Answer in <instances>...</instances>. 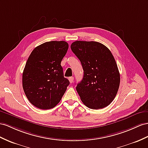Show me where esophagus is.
I'll return each mask as SVG.
<instances>
[{"mask_svg": "<svg viewBox=\"0 0 148 148\" xmlns=\"http://www.w3.org/2000/svg\"><path fill=\"white\" fill-rule=\"evenodd\" d=\"M69 81L71 83H73L74 81V77H69Z\"/></svg>", "mask_w": 148, "mask_h": 148, "instance_id": "esophagus-1", "label": "esophagus"}]
</instances>
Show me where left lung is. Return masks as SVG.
<instances>
[{"label": "left lung", "instance_id": "8db88e82", "mask_svg": "<svg viewBox=\"0 0 148 148\" xmlns=\"http://www.w3.org/2000/svg\"><path fill=\"white\" fill-rule=\"evenodd\" d=\"M71 48L84 70L82 80L76 86L82 103L92 109L108 106L115 98L120 84L119 72L111 52L95 41L77 40Z\"/></svg>", "mask_w": 148, "mask_h": 148}]
</instances>
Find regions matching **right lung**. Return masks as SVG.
<instances>
[{
    "label": "right lung",
    "mask_w": 148,
    "mask_h": 148,
    "mask_svg": "<svg viewBox=\"0 0 148 148\" xmlns=\"http://www.w3.org/2000/svg\"><path fill=\"white\" fill-rule=\"evenodd\" d=\"M68 48L65 41H50L36 47L30 54L22 74V87L36 108L55 107L69 85L60 65Z\"/></svg>",
    "instance_id": "add662e5"
}]
</instances>
